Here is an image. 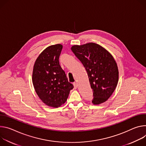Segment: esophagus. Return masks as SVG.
I'll return each instance as SVG.
<instances>
[{
  "instance_id": "34e87169",
  "label": "esophagus",
  "mask_w": 146,
  "mask_h": 146,
  "mask_svg": "<svg viewBox=\"0 0 146 146\" xmlns=\"http://www.w3.org/2000/svg\"><path fill=\"white\" fill-rule=\"evenodd\" d=\"M73 85H74V88H78V84L76 83V82H74V84H73Z\"/></svg>"
}]
</instances>
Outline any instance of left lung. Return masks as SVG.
<instances>
[{"instance_id": "obj_1", "label": "left lung", "mask_w": 146, "mask_h": 146, "mask_svg": "<svg viewBox=\"0 0 146 146\" xmlns=\"http://www.w3.org/2000/svg\"><path fill=\"white\" fill-rule=\"evenodd\" d=\"M71 50L84 65L93 92L92 102L98 105L106 102L118 82L117 62L104 47L94 43L74 45Z\"/></svg>"}]
</instances>
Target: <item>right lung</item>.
Returning a JSON list of instances; mask_svg holds the SVG:
<instances>
[{"label":"right lung","instance_id":"add662e5","mask_svg":"<svg viewBox=\"0 0 146 146\" xmlns=\"http://www.w3.org/2000/svg\"><path fill=\"white\" fill-rule=\"evenodd\" d=\"M62 45L47 47L36 60L32 82L36 94L46 105L57 108L67 100L74 88L59 64Z\"/></svg>","mask_w":146,"mask_h":146}]
</instances>
